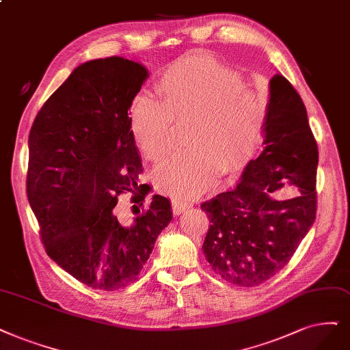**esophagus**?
<instances>
[{"mask_svg": "<svg viewBox=\"0 0 350 350\" xmlns=\"http://www.w3.org/2000/svg\"><path fill=\"white\" fill-rule=\"evenodd\" d=\"M191 203L189 202H178V200H174L173 202V213L174 215H182L183 212H186L187 209L191 208Z\"/></svg>", "mask_w": 350, "mask_h": 350, "instance_id": "1", "label": "esophagus"}]
</instances>
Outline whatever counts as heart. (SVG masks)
I'll return each instance as SVG.
<instances>
[{
	"instance_id": "obj_1",
	"label": "heart",
	"mask_w": 350,
	"mask_h": 350,
	"mask_svg": "<svg viewBox=\"0 0 350 350\" xmlns=\"http://www.w3.org/2000/svg\"><path fill=\"white\" fill-rule=\"evenodd\" d=\"M157 100L135 98L131 131L150 160L167 157L174 147L173 122L189 120L185 141L154 172L159 190L187 200L215 186L219 172L248 160L260 138L267 98L232 68L190 59L168 68L155 83Z\"/></svg>"
}]
</instances>
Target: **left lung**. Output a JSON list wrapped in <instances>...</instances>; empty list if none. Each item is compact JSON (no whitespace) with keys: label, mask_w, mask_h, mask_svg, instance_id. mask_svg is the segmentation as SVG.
Instances as JSON below:
<instances>
[{"label":"left lung","mask_w":350,"mask_h":350,"mask_svg":"<svg viewBox=\"0 0 350 350\" xmlns=\"http://www.w3.org/2000/svg\"><path fill=\"white\" fill-rule=\"evenodd\" d=\"M264 144L235 189L200 204L211 219L206 260L239 287H256L280 273L316 219L317 144L300 95L281 75L269 82ZM286 183L301 193L278 201L273 193Z\"/></svg>","instance_id":"8db88e82"}]
</instances>
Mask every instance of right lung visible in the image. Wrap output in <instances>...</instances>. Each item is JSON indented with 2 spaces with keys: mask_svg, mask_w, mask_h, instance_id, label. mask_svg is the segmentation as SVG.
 Wrapping results in <instances>:
<instances>
[{
  "mask_svg": "<svg viewBox=\"0 0 350 350\" xmlns=\"http://www.w3.org/2000/svg\"><path fill=\"white\" fill-rule=\"evenodd\" d=\"M122 57L86 62L38 111L29 135L27 198L47 255L88 287L124 288L138 280L170 202L146 196L128 109L147 79ZM133 192L132 212L116 206Z\"/></svg>",
  "mask_w": 350,
  "mask_h": 350,
  "instance_id": "right-lung-1",
  "label": "right lung"
}]
</instances>
